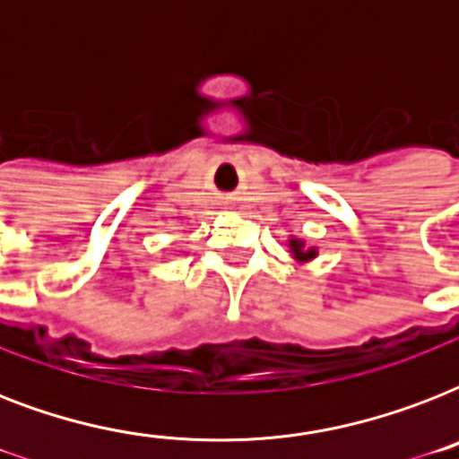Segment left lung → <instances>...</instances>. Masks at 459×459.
<instances>
[{"label":"left lung","mask_w":459,"mask_h":459,"mask_svg":"<svg viewBox=\"0 0 459 459\" xmlns=\"http://www.w3.org/2000/svg\"><path fill=\"white\" fill-rule=\"evenodd\" d=\"M288 245H290V252L298 262H309V259L316 257V247H305V240H300V238H290Z\"/></svg>","instance_id":"8db88e82"}]
</instances>
